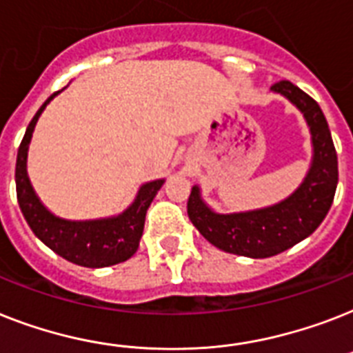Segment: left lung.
<instances>
[{
	"instance_id": "obj_1",
	"label": "left lung",
	"mask_w": 353,
	"mask_h": 353,
	"mask_svg": "<svg viewBox=\"0 0 353 353\" xmlns=\"http://www.w3.org/2000/svg\"><path fill=\"white\" fill-rule=\"evenodd\" d=\"M272 90L294 103L310 127L314 156L305 181L285 201L259 210L216 214L201 199L199 186L192 188L186 203L190 221L206 241L223 252L254 259L277 256L310 236L330 210L339 179L337 152L316 99L286 79L272 85Z\"/></svg>"
}]
</instances>
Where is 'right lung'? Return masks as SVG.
Here are the masks:
<instances>
[{
    "mask_svg": "<svg viewBox=\"0 0 353 353\" xmlns=\"http://www.w3.org/2000/svg\"><path fill=\"white\" fill-rule=\"evenodd\" d=\"M59 92L61 90L54 92L36 112L19 145L18 161H16V192H18L19 208L34 234L63 259L87 268L117 265L136 254L143 236L148 206L165 179L145 183L137 192L134 203L116 217L94 219V221H67L50 214L37 199L36 192L28 181L27 152L41 112Z\"/></svg>",
    "mask_w": 353,
    "mask_h": 353,
    "instance_id": "1",
    "label": "right lung"
}]
</instances>
